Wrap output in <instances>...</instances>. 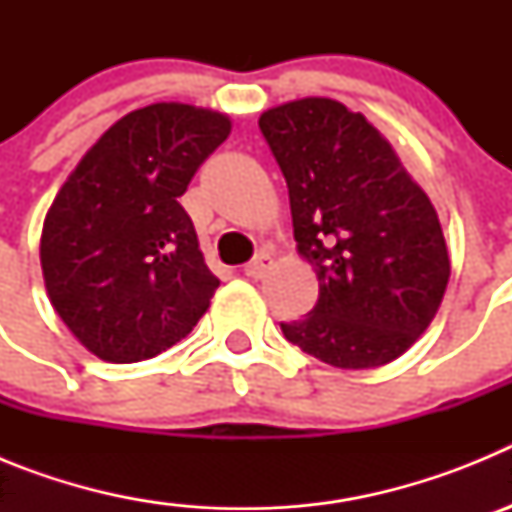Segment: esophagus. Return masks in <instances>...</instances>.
Here are the masks:
<instances>
[{"mask_svg": "<svg viewBox=\"0 0 512 512\" xmlns=\"http://www.w3.org/2000/svg\"><path fill=\"white\" fill-rule=\"evenodd\" d=\"M269 269H271L269 253H259V256H256V259L248 261V264L243 266V274H246L248 279H261Z\"/></svg>", "mask_w": 512, "mask_h": 512, "instance_id": "1", "label": "esophagus"}]
</instances>
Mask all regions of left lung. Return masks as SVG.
<instances>
[{"instance_id": "left-lung-1", "label": "left lung", "mask_w": 512, "mask_h": 512, "mask_svg": "<svg viewBox=\"0 0 512 512\" xmlns=\"http://www.w3.org/2000/svg\"><path fill=\"white\" fill-rule=\"evenodd\" d=\"M259 128L320 284L305 318L282 323L284 338L338 369L390 364L431 325L449 284L436 207L390 140L336 99L271 107Z\"/></svg>"}]
</instances>
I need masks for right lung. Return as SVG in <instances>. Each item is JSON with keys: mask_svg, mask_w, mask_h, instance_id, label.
Masks as SVG:
<instances>
[{"mask_svg": "<svg viewBox=\"0 0 512 512\" xmlns=\"http://www.w3.org/2000/svg\"><path fill=\"white\" fill-rule=\"evenodd\" d=\"M228 135L223 112L148 104L120 117L58 189L40 235L45 289L102 361L153 359L210 307L220 279L179 197Z\"/></svg>", "mask_w": 512, "mask_h": 512, "instance_id": "obj_1", "label": "right lung"}]
</instances>
